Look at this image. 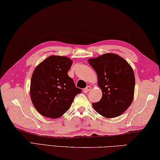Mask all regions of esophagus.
I'll return each mask as SVG.
<instances>
[{"instance_id": "esophagus-1", "label": "esophagus", "mask_w": 160, "mask_h": 160, "mask_svg": "<svg viewBox=\"0 0 160 160\" xmlns=\"http://www.w3.org/2000/svg\"><path fill=\"white\" fill-rule=\"evenodd\" d=\"M90 89H91V87H90V86H88L86 88H85V89H83V92H85V93H88Z\"/></svg>"}]
</instances>
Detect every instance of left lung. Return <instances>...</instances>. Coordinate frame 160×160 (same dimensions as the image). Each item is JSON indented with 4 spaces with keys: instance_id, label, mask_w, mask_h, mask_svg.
Segmentation results:
<instances>
[{
    "instance_id": "left-lung-1",
    "label": "left lung",
    "mask_w": 160,
    "mask_h": 160,
    "mask_svg": "<svg viewBox=\"0 0 160 160\" xmlns=\"http://www.w3.org/2000/svg\"><path fill=\"white\" fill-rule=\"evenodd\" d=\"M98 78L102 98L92 106L107 118L121 115L132 103L135 88L133 71L126 60L118 54L106 53L88 60Z\"/></svg>"
}]
</instances>
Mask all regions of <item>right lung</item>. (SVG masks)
<instances>
[{
	"label": "right lung",
	"instance_id": "right-lung-1",
	"mask_svg": "<svg viewBox=\"0 0 160 160\" xmlns=\"http://www.w3.org/2000/svg\"><path fill=\"white\" fill-rule=\"evenodd\" d=\"M72 61L52 55L42 62L32 74L30 94L40 114L58 118L70 108L74 98L82 92L68 75Z\"/></svg>",
	"mask_w": 160,
	"mask_h": 160
}]
</instances>
